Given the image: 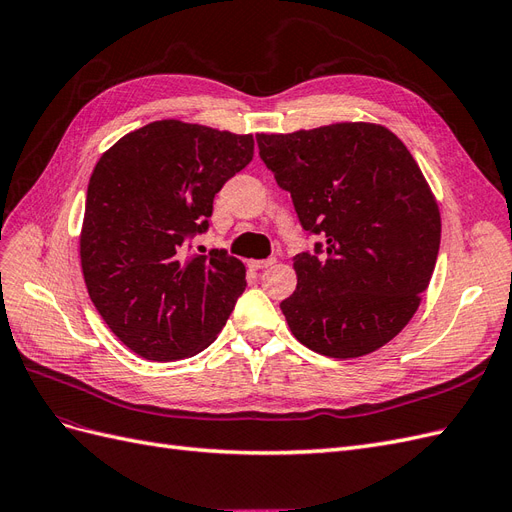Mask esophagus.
Returning a JSON list of instances; mask_svg holds the SVG:
<instances>
[{"label":"esophagus","instance_id":"esophagus-1","mask_svg":"<svg viewBox=\"0 0 512 512\" xmlns=\"http://www.w3.org/2000/svg\"><path fill=\"white\" fill-rule=\"evenodd\" d=\"M275 265V258H267V260H250L247 262V267L254 269V271H262L267 267H273Z\"/></svg>","mask_w":512,"mask_h":512}]
</instances>
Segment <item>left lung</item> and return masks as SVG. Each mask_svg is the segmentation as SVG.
<instances>
[{
	"label": "left lung",
	"instance_id": "8db88e82",
	"mask_svg": "<svg viewBox=\"0 0 512 512\" xmlns=\"http://www.w3.org/2000/svg\"><path fill=\"white\" fill-rule=\"evenodd\" d=\"M260 158L322 237L294 256L280 303L292 335L331 359L376 352L421 305L440 250V209L408 147L380 123L256 134Z\"/></svg>",
	"mask_w": 512,
	"mask_h": 512
}]
</instances>
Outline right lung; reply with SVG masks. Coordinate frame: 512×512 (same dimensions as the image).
<instances>
[{
    "instance_id": "1",
    "label": "right lung",
    "mask_w": 512,
    "mask_h": 512,
    "mask_svg": "<svg viewBox=\"0 0 512 512\" xmlns=\"http://www.w3.org/2000/svg\"><path fill=\"white\" fill-rule=\"evenodd\" d=\"M254 158V136L160 119L102 153L87 185L81 267L89 299L147 361L188 359L215 342L245 290L224 250L185 254L213 198Z\"/></svg>"
}]
</instances>
